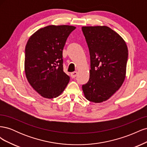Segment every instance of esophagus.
<instances>
[{
  "label": "esophagus",
  "instance_id": "obj_1",
  "mask_svg": "<svg viewBox=\"0 0 147 147\" xmlns=\"http://www.w3.org/2000/svg\"><path fill=\"white\" fill-rule=\"evenodd\" d=\"M77 74H78V72H73L71 73V74H70L71 77H72V78H74L76 77Z\"/></svg>",
  "mask_w": 147,
  "mask_h": 147
}]
</instances>
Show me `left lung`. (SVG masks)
<instances>
[{
    "mask_svg": "<svg viewBox=\"0 0 147 147\" xmlns=\"http://www.w3.org/2000/svg\"><path fill=\"white\" fill-rule=\"evenodd\" d=\"M90 50V79L82 86L86 99L95 103L108 100L126 77L128 50L125 41L105 26L82 28Z\"/></svg>",
    "mask_w": 147,
    "mask_h": 147,
    "instance_id": "left-lung-1",
    "label": "left lung"
}]
</instances>
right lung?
<instances>
[{
  "label": "right lung",
  "mask_w": 147,
  "mask_h": 147,
  "mask_svg": "<svg viewBox=\"0 0 147 147\" xmlns=\"http://www.w3.org/2000/svg\"><path fill=\"white\" fill-rule=\"evenodd\" d=\"M75 28L69 25L48 26L34 33L26 44V78L34 90L45 98L58 97L69 82L70 77L63 70V50Z\"/></svg>",
  "instance_id": "obj_1"
}]
</instances>
